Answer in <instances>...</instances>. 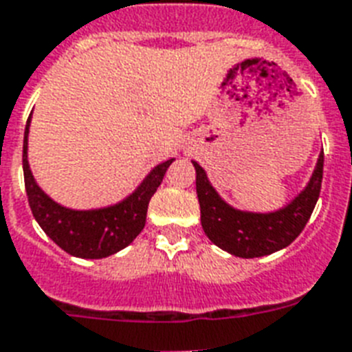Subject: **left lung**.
Returning <instances> with one entry per match:
<instances>
[{
  "instance_id": "8db88e82",
  "label": "left lung",
  "mask_w": 352,
  "mask_h": 352,
  "mask_svg": "<svg viewBox=\"0 0 352 352\" xmlns=\"http://www.w3.org/2000/svg\"><path fill=\"white\" fill-rule=\"evenodd\" d=\"M192 165L196 170L201 228L213 244L242 258L263 257L292 244L314 211L323 179L321 152L309 185L287 207L274 213H250L226 204L209 184L206 170L196 162Z\"/></svg>"
}]
</instances>
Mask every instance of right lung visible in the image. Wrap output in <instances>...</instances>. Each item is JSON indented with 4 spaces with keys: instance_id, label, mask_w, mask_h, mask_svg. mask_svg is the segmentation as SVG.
<instances>
[{
    "instance_id": "obj_1",
    "label": "right lung",
    "mask_w": 352,
    "mask_h": 352,
    "mask_svg": "<svg viewBox=\"0 0 352 352\" xmlns=\"http://www.w3.org/2000/svg\"><path fill=\"white\" fill-rule=\"evenodd\" d=\"M29 124L31 117L23 135V178L32 217L45 235L64 252L80 258H102L126 248L145 228L148 201L174 160H167L152 168L138 189L116 206L77 211L51 200L34 182L27 160Z\"/></svg>"
}]
</instances>
